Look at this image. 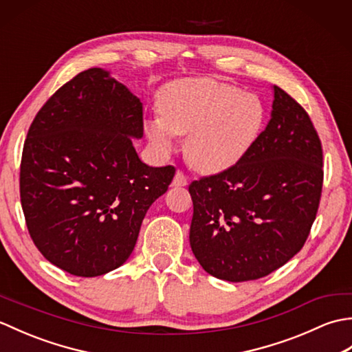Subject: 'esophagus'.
<instances>
[{
  "label": "esophagus",
  "instance_id": "obj_1",
  "mask_svg": "<svg viewBox=\"0 0 352 352\" xmlns=\"http://www.w3.org/2000/svg\"><path fill=\"white\" fill-rule=\"evenodd\" d=\"M172 186L174 188H184V186H188V177L182 170H177L174 180H172Z\"/></svg>",
  "mask_w": 352,
  "mask_h": 352
}]
</instances>
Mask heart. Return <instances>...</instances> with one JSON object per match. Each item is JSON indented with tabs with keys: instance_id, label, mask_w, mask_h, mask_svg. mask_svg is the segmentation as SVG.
Wrapping results in <instances>:
<instances>
[{
	"instance_id": "obj_1",
	"label": "heart",
	"mask_w": 352,
	"mask_h": 352,
	"mask_svg": "<svg viewBox=\"0 0 352 352\" xmlns=\"http://www.w3.org/2000/svg\"><path fill=\"white\" fill-rule=\"evenodd\" d=\"M157 109L159 115L144 122L149 142L166 154L174 136H186V159L203 174H219L241 163L266 124V107L257 95L213 78L170 83Z\"/></svg>"
}]
</instances>
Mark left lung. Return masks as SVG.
<instances>
[{"instance_id":"left-lung-1","label":"left lung","mask_w":352,"mask_h":352,"mask_svg":"<svg viewBox=\"0 0 352 352\" xmlns=\"http://www.w3.org/2000/svg\"><path fill=\"white\" fill-rule=\"evenodd\" d=\"M322 182V145L310 116L274 86L271 121L250 154L189 186V241L199 265L233 283L276 271L307 241Z\"/></svg>"}]
</instances>
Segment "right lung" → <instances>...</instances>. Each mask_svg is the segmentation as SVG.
<instances>
[{"instance_id":"1","label":"right lung","mask_w":352,"mask_h":352,"mask_svg":"<svg viewBox=\"0 0 352 352\" xmlns=\"http://www.w3.org/2000/svg\"><path fill=\"white\" fill-rule=\"evenodd\" d=\"M142 136L140 100L101 68L80 72L37 111L19 192L28 233L50 263L98 276L130 257L149 206L175 175L139 159L133 139Z\"/></svg>"}]
</instances>
